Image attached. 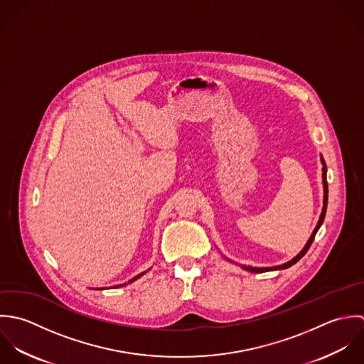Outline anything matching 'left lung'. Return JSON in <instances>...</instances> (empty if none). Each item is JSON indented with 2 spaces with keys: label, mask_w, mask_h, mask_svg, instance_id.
Masks as SVG:
<instances>
[{
  "label": "left lung",
  "mask_w": 364,
  "mask_h": 364,
  "mask_svg": "<svg viewBox=\"0 0 364 364\" xmlns=\"http://www.w3.org/2000/svg\"><path fill=\"white\" fill-rule=\"evenodd\" d=\"M321 163H322V184H323V207H322V211H321V215H319V219H318V223H316V226H315V229L312 230V233H311V236H309V239H308V242L305 243V246L302 247V250L295 256V257H292L290 262H287V263H284V264H280V266H274V267H252V266H245V264H240V267L243 269V270H247V272H250V273H264V272H272V270H284V269H289L291 267L292 264H295L306 252H308V249H309V246L312 245V242H314V237H315V235H316V232H318V229L321 228V225H322V222H323V219H325V214H326V205H328V181H326V164H325V160H323V157L321 156ZM229 260V259H228ZM232 262V260H230Z\"/></svg>",
  "instance_id": "left-lung-1"
}]
</instances>
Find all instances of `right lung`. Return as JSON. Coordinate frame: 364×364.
I'll list each match as a JSON object with an SVG mask.
<instances>
[{
    "instance_id": "right-lung-1",
    "label": "right lung",
    "mask_w": 364,
    "mask_h": 364,
    "mask_svg": "<svg viewBox=\"0 0 364 364\" xmlns=\"http://www.w3.org/2000/svg\"><path fill=\"white\" fill-rule=\"evenodd\" d=\"M149 270H150V269H149ZM146 272H144V273H141V274H138V276H136V277H134V279H132V280H129V282H128V284H129V283H132V282H135V280H138V279H139V277H142V276H144V274H145ZM124 286H127V283H124V284H119V286H115V287H124ZM115 287H114V289H115ZM97 290H102V289H97Z\"/></svg>"
}]
</instances>
